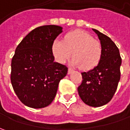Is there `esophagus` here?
Returning a JSON list of instances; mask_svg holds the SVG:
<instances>
[{
    "mask_svg": "<svg viewBox=\"0 0 130 130\" xmlns=\"http://www.w3.org/2000/svg\"><path fill=\"white\" fill-rule=\"evenodd\" d=\"M73 72V70L71 69V68H69L68 69V74H72Z\"/></svg>",
    "mask_w": 130,
    "mask_h": 130,
    "instance_id": "esophagus-1",
    "label": "esophagus"
}]
</instances>
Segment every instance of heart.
Here are the masks:
<instances>
[{
	"label": "heart",
	"instance_id": "obj_1",
	"mask_svg": "<svg viewBox=\"0 0 130 130\" xmlns=\"http://www.w3.org/2000/svg\"><path fill=\"white\" fill-rule=\"evenodd\" d=\"M52 52L56 60L64 63L72 56L71 64L84 70L95 68L100 63L103 55V47L100 41L91 35L82 30L67 33L63 40L56 39L52 45Z\"/></svg>",
	"mask_w": 130,
	"mask_h": 130
}]
</instances>
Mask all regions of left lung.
Returning a JSON list of instances; mask_svg holds the SVG:
<instances>
[{
  "instance_id": "left-lung-1",
  "label": "left lung",
  "mask_w": 130,
  "mask_h": 130,
  "mask_svg": "<svg viewBox=\"0 0 130 130\" xmlns=\"http://www.w3.org/2000/svg\"><path fill=\"white\" fill-rule=\"evenodd\" d=\"M103 47L101 60L97 67L83 72V82L78 93L83 102L90 106L99 107L109 102L120 80L122 58L116 44L106 35L92 29Z\"/></svg>"
}]
</instances>
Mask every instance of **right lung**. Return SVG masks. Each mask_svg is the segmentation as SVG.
Listing matches in <instances>:
<instances>
[{
  "label": "right lung",
  "mask_w": 130,
  "mask_h": 130,
  "mask_svg": "<svg viewBox=\"0 0 130 130\" xmlns=\"http://www.w3.org/2000/svg\"><path fill=\"white\" fill-rule=\"evenodd\" d=\"M62 27L45 25L35 28L21 41L11 60V82L21 102L41 108L53 101L60 80L68 68L54 62L52 45Z\"/></svg>",
  "instance_id": "1"
}]
</instances>
